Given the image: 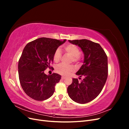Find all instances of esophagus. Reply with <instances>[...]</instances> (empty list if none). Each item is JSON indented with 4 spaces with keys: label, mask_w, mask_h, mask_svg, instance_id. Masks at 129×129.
<instances>
[{
    "label": "esophagus",
    "mask_w": 129,
    "mask_h": 129,
    "mask_svg": "<svg viewBox=\"0 0 129 129\" xmlns=\"http://www.w3.org/2000/svg\"><path fill=\"white\" fill-rule=\"evenodd\" d=\"M65 77L64 76H62V77H61V79H62V80H64V79H65Z\"/></svg>",
    "instance_id": "esophagus-1"
}]
</instances>
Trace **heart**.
Masks as SVG:
<instances>
[{
    "mask_svg": "<svg viewBox=\"0 0 129 129\" xmlns=\"http://www.w3.org/2000/svg\"><path fill=\"white\" fill-rule=\"evenodd\" d=\"M64 51L70 56H72V61L74 62H79L80 60V52L79 48L75 45H68L64 47ZM61 58V52L59 49H57L54 52L53 60L54 62L57 63ZM74 67L73 66H66L63 64L58 65L56 68V72L62 75H68L73 72Z\"/></svg>",
    "mask_w": 129,
    "mask_h": 129,
    "instance_id": "heart-1",
    "label": "heart"
}]
</instances>
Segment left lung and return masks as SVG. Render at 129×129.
<instances>
[{
  "mask_svg": "<svg viewBox=\"0 0 129 129\" xmlns=\"http://www.w3.org/2000/svg\"><path fill=\"white\" fill-rule=\"evenodd\" d=\"M68 41L79 46L84 54L83 64L76 73L84 79L81 82L73 79L67 92L75 102L85 104L94 100L104 87L108 77V57L97 43L87 39Z\"/></svg>",
  "mask_w": 129,
  "mask_h": 129,
  "instance_id": "8db88e82",
  "label": "left lung"
}]
</instances>
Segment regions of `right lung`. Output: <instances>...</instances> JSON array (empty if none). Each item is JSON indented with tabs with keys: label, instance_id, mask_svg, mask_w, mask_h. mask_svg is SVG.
<instances>
[{
	"label": "right lung",
	"instance_id": "obj_1",
	"mask_svg": "<svg viewBox=\"0 0 129 129\" xmlns=\"http://www.w3.org/2000/svg\"><path fill=\"white\" fill-rule=\"evenodd\" d=\"M66 41L41 38L25 47L18 62V73L21 87L30 98L44 101L53 95L61 76L56 73L47 75L44 71L50 68L54 52Z\"/></svg>",
	"mask_w": 129,
	"mask_h": 129
}]
</instances>
